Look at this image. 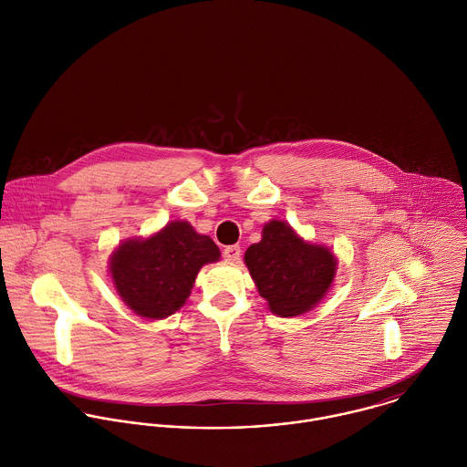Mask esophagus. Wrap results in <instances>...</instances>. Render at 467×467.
Listing matches in <instances>:
<instances>
[{
    "instance_id": "34e87169",
    "label": "esophagus",
    "mask_w": 467,
    "mask_h": 467,
    "mask_svg": "<svg viewBox=\"0 0 467 467\" xmlns=\"http://www.w3.org/2000/svg\"><path fill=\"white\" fill-rule=\"evenodd\" d=\"M223 257L228 261V263H237L239 257H241V248L237 244H232V246H226L224 252H223Z\"/></svg>"
}]
</instances>
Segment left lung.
Returning a JSON list of instances; mask_svg holds the SVG:
<instances>
[{"mask_svg": "<svg viewBox=\"0 0 467 467\" xmlns=\"http://www.w3.org/2000/svg\"><path fill=\"white\" fill-rule=\"evenodd\" d=\"M244 263L259 296L279 317H297L315 308L337 272L329 248L306 243L288 223L277 219L263 226V239L246 250Z\"/></svg>", "mask_w": 467, "mask_h": 467, "instance_id": "8db88e82", "label": "left lung"}]
</instances>
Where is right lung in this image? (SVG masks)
I'll list each match as a JSON object with an SVG mask.
<instances>
[{
    "label": "right lung",
    "instance_id": "add662e5",
    "mask_svg": "<svg viewBox=\"0 0 467 467\" xmlns=\"http://www.w3.org/2000/svg\"><path fill=\"white\" fill-rule=\"evenodd\" d=\"M221 252L186 221H171L147 239H127L110 255V277L123 303L145 318L179 310L199 270L219 261Z\"/></svg>",
    "mask_w": 467,
    "mask_h": 467
}]
</instances>
